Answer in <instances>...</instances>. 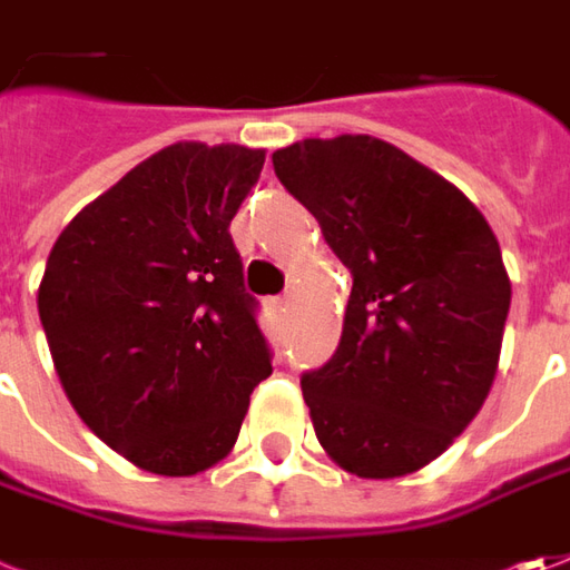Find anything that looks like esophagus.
Returning a JSON list of instances; mask_svg holds the SVG:
<instances>
[{"label": "esophagus", "mask_w": 570, "mask_h": 570, "mask_svg": "<svg viewBox=\"0 0 570 570\" xmlns=\"http://www.w3.org/2000/svg\"><path fill=\"white\" fill-rule=\"evenodd\" d=\"M263 304H266V311L273 313V316H282V313H285V297H266Z\"/></svg>", "instance_id": "1"}]
</instances>
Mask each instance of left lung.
I'll use <instances>...</instances> for the list:
<instances>
[{"label":"left lung","mask_w":570,"mask_h":570,"mask_svg":"<svg viewBox=\"0 0 570 570\" xmlns=\"http://www.w3.org/2000/svg\"><path fill=\"white\" fill-rule=\"evenodd\" d=\"M351 269L342 342L301 376L330 458L364 480L436 461L495 380L511 282L483 213L442 175L370 134L273 153Z\"/></svg>","instance_id":"8db88e82"}]
</instances>
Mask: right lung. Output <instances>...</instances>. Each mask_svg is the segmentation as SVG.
<instances>
[{"mask_svg":"<svg viewBox=\"0 0 570 570\" xmlns=\"http://www.w3.org/2000/svg\"><path fill=\"white\" fill-rule=\"evenodd\" d=\"M263 150L171 144L65 225L37 294L78 417L131 464L190 476L232 452L273 373L228 225Z\"/></svg>","mask_w":570,"mask_h":570,"instance_id":"obj_1","label":"right lung"}]
</instances>
